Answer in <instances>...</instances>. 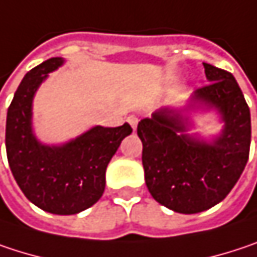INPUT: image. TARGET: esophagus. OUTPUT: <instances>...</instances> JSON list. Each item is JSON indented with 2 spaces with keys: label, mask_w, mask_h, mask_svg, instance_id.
<instances>
[{
  "label": "esophagus",
  "mask_w": 257,
  "mask_h": 257,
  "mask_svg": "<svg viewBox=\"0 0 257 257\" xmlns=\"http://www.w3.org/2000/svg\"><path fill=\"white\" fill-rule=\"evenodd\" d=\"M128 122H129V125L132 126V129L135 131V129H137V125H138V119H137L135 116H129Z\"/></svg>",
  "instance_id": "obj_1"
}]
</instances>
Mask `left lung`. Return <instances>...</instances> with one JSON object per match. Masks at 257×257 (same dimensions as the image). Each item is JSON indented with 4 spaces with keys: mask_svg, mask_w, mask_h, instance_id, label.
Masks as SVG:
<instances>
[{
    "mask_svg": "<svg viewBox=\"0 0 257 257\" xmlns=\"http://www.w3.org/2000/svg\"><path fill=\"white\" fill-rule=\"evenodd\" d=\"M209 85L194 91L182 107H163L137 128L143 143L146 184L165 207L191 215L229 194L248 160L250 110L235 78L203 63ZM215 111L222 123L212 139L191 134L193 112Z\"/></svg>",
    "mask_w": 257,
    "mask_h": 257,
    "instance_id": "8db88e82",
    "label": "left lung"
}]
</instances>
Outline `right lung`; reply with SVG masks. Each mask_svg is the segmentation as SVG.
Wrapping results in <instances>:
<instances>
[{
	"mask_svg": "<svg viewBox=\"0 0 257 257\" xmlns=\"http://www.w3.org/2000/svg\"><path fill=\"white\" fill-rule=\"evenodd\" d=\"M63 64L64 59L53 57L25 75L7 111L6 149L13 176L29 201L54 215H75L103 196L107 165L132 128L95 125L61 144L39 141L34 98L48 73Z\"/></svg>",
	"mask_w": 257,
	"mask_h": 257,
	"instance_id": "obj_1",
	"label": "right lung"
}]
</instances>
